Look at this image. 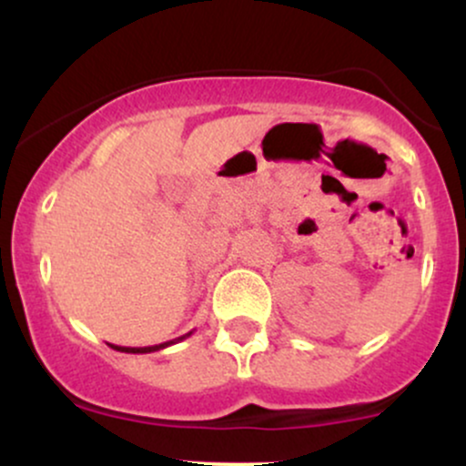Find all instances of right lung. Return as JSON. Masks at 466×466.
Returning a JSON list of instances; mask_svg holds the SVG:
<instances>
[{"label": "right lung", "mask_w": 466, "mask_h": 466, "mask_svg": "<svg viewBox=\"0 0 466 466\" xmlns=\"http://www.w3.org/2000/svg\"><path fill=\"white\" fill-rule=\"evenodd\" d=\"M188 335H190V333H186V335L177 337V339H173V341H164V344H157V346H144V349H127V346H114V349H116V350H120V352H133V355H140V352H155V350H162V349H166V346L175 344V341L186 339V337H188Z\"/></svg>", "instance_id": "obj_1"}]
</instances>
